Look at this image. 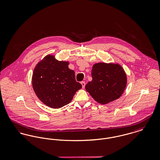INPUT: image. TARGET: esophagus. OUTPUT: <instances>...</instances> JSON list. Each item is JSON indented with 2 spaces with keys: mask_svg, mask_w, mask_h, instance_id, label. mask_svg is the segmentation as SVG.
Here are the masks:
<instances>
[{
  "mask_svg": "<svg viewBox=\"0 0 160 160\" xmlns=\"http://www.w3.org/2000/svg\"><path fill=\"white\" fill-rule=\"evenodd\" d=\"M81 84H82V88H85V84H86V83H85V82H81Z\"/></svg>",
  "mask_w": 160,
  "mask_h": 160,
  "instance_id": "1",
  "label": "esophagus"
}]
</instances>
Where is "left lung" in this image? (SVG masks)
I'll return each instance as SVG.
<instances>
[{"mask_svg": "<svg viewBox=\"0 0 160 160\" xmlns=\"http://www.w3.org/2000/svg\"><path fill=\"white\" fill-rule=\"evenodd\" d=\"M91 75L92 80L85 86L86 91L103 105L119 98L127 86V75L118 63H95Z\"/></svg>", "mask_w": 160, "mask_h": 160, "instance_id": "8db88e82", "label": "left lung"}]
</instances>
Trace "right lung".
Instances as JSON below:
<instances>
[{"mask_svg":"<svg viewBox=\"0 0 160 160\" xmlns=\"http://www.w3.org/2000/svg\"><path fill=\"white\" fill-rule=\"evenodd\" d=\"M69 62L58 61L46 55L35 66L32 75L33 89L38 98L52 108H60L69 103L75 92L82 88L76 82Z\"/></svg>","mask_w":160,"mask_h":160,"instance_id":"add662e5","label":"right lung"}]
</instances>
